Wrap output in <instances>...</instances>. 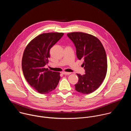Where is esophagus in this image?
<instances>
[{
    "label": "esophagus",
    "instance_id": "1",
    "mask_svg": "<svg viewBox=\"0 0 131 131\" xmlns=\"http://www.w3.org/2000/svg\"><path fill=\"white\" fill-rule=\"evenodd\" d=\"M62 74H65V75H69V74H71V72H68L63 71V72H62Z\"/></svg>",
    "mask_w": 131,
    "mask_h": 131
}]
</instances>
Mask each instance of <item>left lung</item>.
Segmentation results:
<instances>
[{
    "label": "left lung",
    "mask_w": 131,
    "mask_h": 131,
    "mask_svg": "<svg viewBox=\"0 0 131 131\" xmlns=\"http://www.w3.org/2000/svg\"><path fill=\"white\" fill-rule=\"evenodd\" d=\"M76 49L77 57L83 60L85 74H77L78 82L75 90L87 94L95 91L105 78L107 70V56L105 49L96 37L81 32L67 34Z\"/></svg>",
    "instance_id": "left-lung-1"
}]
</instances>
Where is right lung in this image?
Wrapping results in <instances>:
<instances>
[{
	"label": "right lung",
	"mask_w": 131,
	"mask_h": 131,
	"mask_svg": "<svg viewBox=\"0 0 131 131\" xmlns=\"http://www.w3.org/2000/svg\"><path fill=\"white\" fill-rule=\"evenodd\" d=\"M62 32L43 33L32 39L26 47L22 58L24 76L29 84L41 94L55 89L60 79V72L45 68L50 57V50L63 36Z\"/></svg>",
	"instance_id": "obj_1"
}]
</instances>
